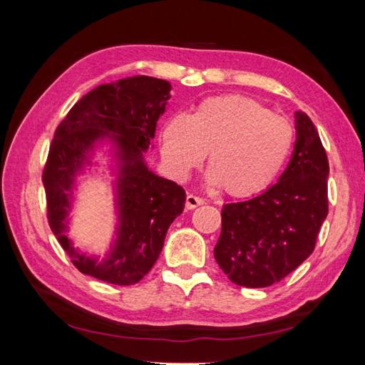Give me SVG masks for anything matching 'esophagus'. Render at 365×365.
Segmentation results:
<instances>
[{"label": "esophagus", "mask_w": 365, "mask_h": 365, "mask_svg": "<svg viewBox=\"0 0 365 365\" xmlns=\"http://www.w3.org/2000/svg\"><path fill=\"white\" fill-rule=\"evenodd\" d=\"M204 202H205V200H204L202 197L195 196V195H188V196H187V202H185V205H187L188 210H192V208L202 205Z\"/></svg>", "instance_id": "1"}]
</instances>
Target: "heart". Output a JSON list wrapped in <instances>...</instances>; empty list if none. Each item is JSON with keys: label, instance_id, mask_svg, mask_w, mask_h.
Listing matches in <instances>:
<instances>
[{"label": "heart", "instance_id": "heart-1", "mask_svg": "<svg viewBox=\"0 0 365 365\" xmlns=\"http://www.w3.org/2000/svg\"><path fill=\"white\" fill-rule=\"evenodd\" d=\"M293 128L240 96L204 100L190 115L174 114L161 131V155L178 180H187L208 153V183L245 197L273 183L289 158Z\"/></svg>", "mask_w": 365, "mask_h": 365}]
</instances>
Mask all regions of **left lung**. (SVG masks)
<instances>
[{
    "label": "left lung",
    "mask_w": 365,
    "mask_h": 365,
    "mask_svg": "<svg viewBox=\"0 0 365 365\" xmlns=\"http://www.w3.org/2000/svg\"><path fill=\"white\" fill-rule=\"evenodd\" d=\"M297 141L274 185L224 204L215 259L232 282L262 289L281 281L312 254L328 216L329 163L314 122L294 113Z\"/></svg>",
    "instance_id": "obj_1"
}]
</instances>
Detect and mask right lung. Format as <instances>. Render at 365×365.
<instances>
[{
    "label": "right lung",
    "instance_id": "obj_1",
    "mask_svg": "<svg viewBox=\"0 0 365 365\" xmlns=\"http://www.w3.org/2000/svg\"><path fill=\"white\" fill-rule=\"evenodd\" d=\"M170 89L169 81L145 75L100 84L56 128L42 175L48 224L83 274L115 285L139 282L160 257L169 226L183 212L185 190L155 174L144 158L153 149ZM94 167L113 177L107 180L116 222L103 259L75 248L68 237L81 177L96 175Z\"/></svg>",
    "mask_w": 365,
    "mask_h": 365
}]
</instances>
